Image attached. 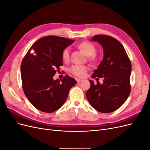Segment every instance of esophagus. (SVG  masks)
<instances>
[{
    "mask_svg": "<svg viewBox=\"0 0 150 150\" xmlns=\"http://www.w3.org/2000/svg\"><path fill=\"white\" fill-rule=\"evenodd\" d=\"M76 81L78 83H79V82H81V81H82V79H79V78H76Z\"/></svg>",
    "mask_w": 150,
    "mask_h": 150,
    "instance_id": "esophagus-1",
    "label": "esophagus"
}]
</instances>
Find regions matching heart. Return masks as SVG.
I'll use <instances>...</instances> for the list:
<instances>
[{
	"mask_svg": "<svg viewBox=\"0 0 150 150\" xmlns=\"http://www.w3.org/2000/svg\"><path fill=\"white\" fill-rule=\"evenodd\" d=\"M78 47L82 51L86 56H88L89 59L91 61H94L97 59L96 55V46L91 42L84 41L78 45ZM69 49L66 47L63 50L62 53V58L64 61H67L69 59ZM88 67L85 65H72L69 68V71L72 74L79 78H83L86 72L88 71Z\"/></svg>",
	"mask_w": 150,
	"mask_h": 150,
	"instance_id": "heart-1",
	"label": "heart"
}]
</instances>
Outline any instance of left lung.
I'll use <instances>...</instances> for the list:
<instances>
[{"label":"left lung","instance_id":"8db88e82","mask_svg":"<svg viewBox=\"0 0 150 150\" xmlns=\"http://www.w3.org/2000/svg\"><path fill=\"white\" fill-rule=\"evenodd\" d=\"M91 40L103 46L104 57L92 78H103L101 84L91 86L86 92L88 100L95 110L109 113L120 108L128 98L130 91L131 64L123 46L115 38L107 35H96Z\"/></svg>","mask_w":150,"mask_h":150}]
</instances>
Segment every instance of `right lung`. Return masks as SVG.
Wrapping results in <instances>:
<instances>
[{"instance_id":"obj_1","label":"right lung","mask_w":150,"mask_h":150,"mask_svg":"<svg viewBox=\"0 0 150 150\" xmlns=\"http://www.w3.org/2000/svg\"><path fill=\"white\" fill-rule=\"evenodd\" d=\"M74 40L49 35L37 40L22 61V88L27 98L38 110L52 112L64 103L70 89L77 82L66 75L53 79L59 66H62V53ZM33 50L34 53L30 52Z\"/></svg>"}]
</instances>
